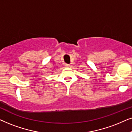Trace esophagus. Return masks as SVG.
<instances>
[{
	"label": "esophagus",
	"instance_id": "1",
	"mask_svg": "<svg viewBox=\"0 0 132 132\" xmlns=\"http://www.w3.org/2000/svg\"><path fill=\"white\" fill-rule=\"evenodd\" d=\"M64 65H65V67H66V68H69L70 66V65L69 64H65Z\"/></svg>",
	"mask_w": 132,
	"mask_h": 132
}]
</instances>
